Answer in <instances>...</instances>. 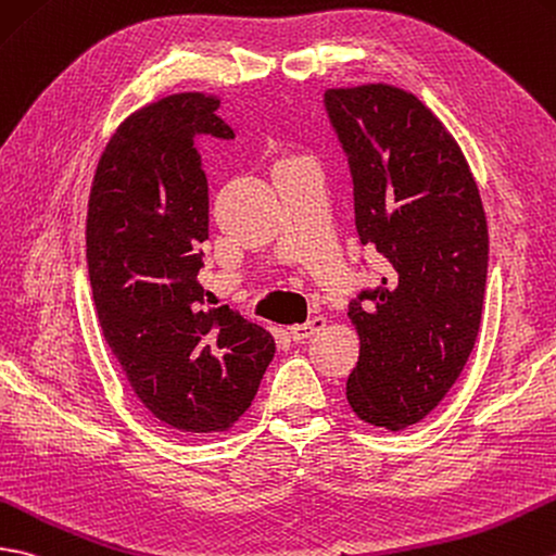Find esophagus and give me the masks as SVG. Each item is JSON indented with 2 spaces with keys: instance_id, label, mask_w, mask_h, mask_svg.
<instances>
[{
  "instance_id": "34e87169",
  "label": "esophagus",
  "mask_w": 556,
  "mask_h": 556,
  "mask_svg": "<svg viewBox=\"0 0 556 556\" xmlns=\"http://www.w3.org/2000/svg\"><path fill=\"white\" fill-rule=\"evenodd\" d=\"M325 325H327L325 317H313V319L303 321V325H293V327L289 329V333H291V339H293L295 343H301V341H305V339H309V337H315L317 331L325 329Z\"/></svg>"
}]
</instances>
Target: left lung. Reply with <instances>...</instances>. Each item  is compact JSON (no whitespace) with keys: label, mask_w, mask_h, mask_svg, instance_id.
I'll return each instance as SVG.
<instances>
[{"label":"left lung","mask_w":556,"mask_h":556,"mask_svg":"<svg viewBox=\"0 0 556 556\" xmlns=\"http://www.w3.org/2000/svg\"><path fill=\"white\" fill-rule=\"evenodd\" d=\"M353 177L363 247L386 261L348 317L359 333L345 386L353 412L397 431L453 389L479 337L488 225L457 141L415 97L391 85L325 92Z\"/></svg>","instance_id":"obj_1"}]
</instances>
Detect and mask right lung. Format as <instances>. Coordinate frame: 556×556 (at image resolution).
<instances>
[{"label": "right lung", "mask_w": 556, "mask_h": 556, "mask_svg": "<svg viewBox=\"0 0 556 556\" xmlns=\"http://www.w3.org/2000/svg\"><path fill=\"white\" fill-rule=\"evenodd\" d=\"M219 99L173 94L130 115L103 149L87 211L99 325L137 397L177 435L225 431L253 403L275 339L208 307L199 273L208 179L197 141L235 139Z\"/></svg>", "instance_id": "obj_1"}]
</instances>
